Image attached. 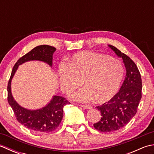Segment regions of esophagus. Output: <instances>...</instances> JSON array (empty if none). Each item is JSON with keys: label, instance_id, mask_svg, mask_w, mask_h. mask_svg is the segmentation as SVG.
Segmentation results:
<instances>
[{"label": "esophagus", "instance_id": "obj_1", "mask_svg": "<svg viewBox=\"0 0 154 154\" xmlns=\"http://www.w3.org/2000/svg\"><path fill=\"white\" fill-rule=\"evenodd\" d=\"M81 106H82L85 109H90L92 108V106L89 105V104H83V105H81Z\"/></svg>", "mask_w": 154, "mask_h": 154}]
</instances>
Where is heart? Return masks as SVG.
Returning <instances> with one entry per match:
<instances>
[{
    "mask_svg": "<svg viewBox=\"0 0 154 154\" xmlns=\"http://www.w3.org/2000/svg\"><path fill=\"white\" fill-rule=\"evenodd\" d=\"M124 70L120 62L109 55L94 52L75 54L69 67L60 70L61 89L70 93L83 82L85 89L73 95V99L87 102L93 99L97 103H104L118 93Z\"/></svg>",
    "mask_w": 154,
    "mask_h": 154,
    "instance_id": "obj_1",
    "label": "heart"
}]
</instances>
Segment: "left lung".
Wrapping results in <instances>:
<instances>
[{"instance_id": "obj_1", "label": "left lung", "mask_w": 154, "mask_h": 154, "mask_svg": "<svg viewBox=\"0 0 154 154\" xmlns=\"http://www.w3.org/2000/svg\"><path fill=\"white\" fill-rule=\"evenodd\" d=\"M109 46L118 56L122 58L126 75L116 95L108 102L96 107L100 110L101 119L93 126L101 132H114L125 126L135 116L142 99V78L136 65L116 47L112 45Z\"/></svg>"}]
</instances>
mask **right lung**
Listing matches in <instances>:
<instances>
[{
	"instance_id": "1",
	"label": "right lung",
	"mask_w": 154,
	"mask_h": 154,
	"mask_svg": "<svg viewBox=\"0 0 154 154\" xmlns=\"http://www.w3.org/2000/svg\"><path fill=\"white\" fill-rule=\"evenodd\" d=\"M55 50L56 48L48 45H38L32 49L16 61L8 83V102L14 111L16 120L27 128L38 133H50L57 129L63 119V107L70 103L63 97L54 96L50 103L41 109H26L20 106L12 97L11 80L19 65L26 61L39 60L51 66L52 55Z\"/></svg>"
}]
</instances>
